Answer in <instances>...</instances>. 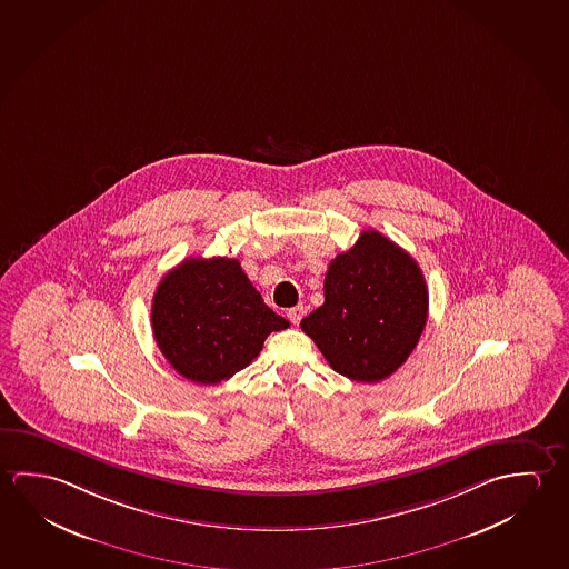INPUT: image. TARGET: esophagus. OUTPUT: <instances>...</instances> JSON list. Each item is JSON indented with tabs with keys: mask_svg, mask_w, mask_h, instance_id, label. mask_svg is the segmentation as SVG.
<instances>
[{
	"mask_svg": "<svg viewBox=\"0 0 569 569\" xmlns=\"http://www.w3.org/2000/svg\"><path fill=\"white\" fill-rule=\"evenodd\" d=\"M288 317L293 326H299V321H301V317H303V306H296V308L288 309Z\"/></svg>",
	"mask_w": 569,
	"mask_h": 569,
	"instance_id": "34e87169",
	"label": "esophagus"
}]
</instances>
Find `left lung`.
<instances>
[{"mask_svg":"<svg viewBox=\"0 0 569 569\" xmlns=\"http://www.w3.org/2000/svg\"><path fill=\"white\" fill-rule=\"evenodd\" d=\"M326 301L301 319L327 363L351 381L379 382L401 367L429 317L419 263L377 230L329 263Z\"/></svg>","mask_w":569,"mask_h":569,"instance_id":"left-lung-1","label":"left lung"}]
</instances>
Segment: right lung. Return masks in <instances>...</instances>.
I'll return each mask as SVG.
<instances>
[{"instance_id": "add662e5", "label": "right lung", "mask_w": 569, "mask_h": 569, "mask_svg": "<svg viewBox=\"0 0 569 569\" xmlns=\"http://www.w3.org/2000/svg\"><path fill=\"white\" fill-rule=\"evenodd\" d=\"M152 333L168 363L190 381H228L260 355L271 331L289 327L230 258H188L152 298Z\"/></svg>"}]
</instances>
